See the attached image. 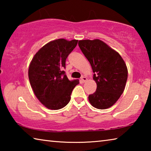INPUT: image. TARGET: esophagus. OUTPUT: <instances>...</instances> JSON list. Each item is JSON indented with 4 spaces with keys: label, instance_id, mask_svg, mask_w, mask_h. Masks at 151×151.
I'll return each instance as SVG.
<instances>
[{
    "label": "esophagus",
    "instance_id": "1",
    "mask_svg": "<svg viewBox=\"0 0 151 151\" xmlns=\"http://www.w3.org/2000/svg\"><path fill=\"white\" fill-rule=\"evenodd\" d=\"M81 81L83 83H85V82H86V81H87V78H86V76H83V77L81 78Z\"/></svg>",
    "mask_w": 151,
    "mask_h": 151
}]
</instances>
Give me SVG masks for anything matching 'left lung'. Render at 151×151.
<instances>
[{"label": "left lung", "instance_id": "1", "mask_svg": "<svg viewBox=\"0 0 151 151\" xmlns=\"http://www.w3.org/2000/svg\"><path fill=\"white\" fill-rule=\"evenodd\" d=\"M78 46L91 64L97 85L88 101L96 109H108L124 90L128 77L126 64L116 51L99 39L79 40Z\"/></svg>", "mask_w": 151, "mask_h": 151}]
</instances>
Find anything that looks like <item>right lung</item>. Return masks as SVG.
<instances>
[{"label": "right lung", "mask_w": 151, "mask_h": 151, "mask_svg": "<svg viewBox=\"0 0 151 151\" xmlns=\"http://www.w3.org/2000/svg\"><path fill=\"white\" fill-rule=\"evenodd\" d=\"M77 40H52L36 53L30 63L29 78L33 92L42 104L51 110L65 107L70 100L78 80L69 81L65 72L66 59Z\"/></svg>", "instance_id": "add662e5"}]
</instances>
